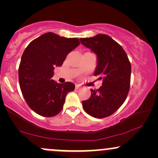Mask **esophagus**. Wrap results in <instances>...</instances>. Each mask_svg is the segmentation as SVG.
Wrapping results in <instances>:
<instances>
[{"mask_svg": "<svg viewBox=\"0 0 158 158\" xmlns=\"http://www.w3.org/2000/svg\"><path fill=\"white\" fill-rule=\"evenodd\" d=\"M81 88L80 85H76V89H79Z\"/></svg>", "mask_w": 158, "mask_h": 158, "instance_id": "esophagus-1", "label": "esophagus"}]
</instances>
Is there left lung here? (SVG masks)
Returning a JSON list of instances; mask_svg holds the SVG:
<instances>
[{"label":"left lung","instance_id":"obj_1","mask_svg":"<svg viewBox=\"0 0 158 158\" xmlns=\"http://www.w3.org/2000/svg\"><path fill=\"white\" fill-rule=\"evenodd\" d=\"M81 44L97 56L94 76L102 80L97 90L82 102L86 113L95 118H105L119 109L129 91L131 66L126 52L117 41L105 34L80 39Z\"/></svg>","mask_w":158,"mask_h":158}]
</instances>
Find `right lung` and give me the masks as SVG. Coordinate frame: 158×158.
Returning a JSON list of instances; mask_svg holds the SVG:
<instances>
[{"label":"right lung","instance_id":"1","mask_svg":"<svg viewBox=\"0 0 158 158\" xmlns=\"http://www.w3.org/2000/svg\"><path fill=\"white\" fill-rule=\"evenodd\" d=\"M80 44L77 38H65L47 32L29 44L21 56L19 68V85L31 109L43 117L57 115L63 108L73 83L59 84L52 79L56 67L61 66L70 52Z\"/></svg>","mask_w":158,"mask_h":158}]
</instances>
